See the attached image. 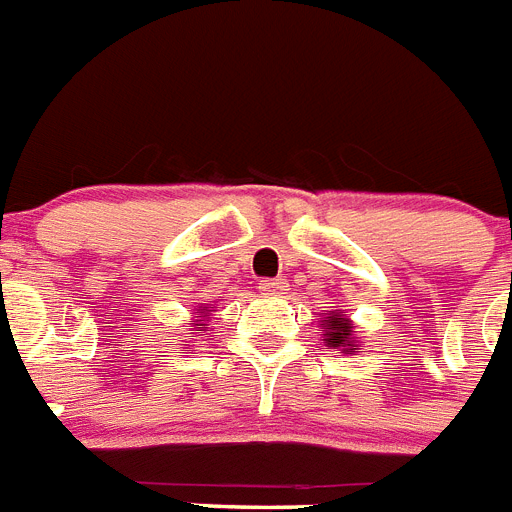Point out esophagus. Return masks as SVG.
<instances>
[{"instance_id":"1","label":"esophagus","mask_w":512,"mask_h":512,"mask_svg":"<svg viewBox=\"0 0 512 512\" xmlns=\"http://www.w3.org/2000/svg\"><path fill=\"white\" fill-rule=\"evenodd\" d=\"M286 281L283 278H268V281L260 283V291L265 293V296H281L283 291H286Z\"/></svg>"}]
</instances>
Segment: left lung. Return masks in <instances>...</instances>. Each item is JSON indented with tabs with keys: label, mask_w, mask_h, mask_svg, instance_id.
<instances>
[{
	"label": "left lung",
	"mask_w": 512,
	"mask_h": 512,
	"mask_svg": "<svg viewBox=\"0 0 512 512\" xmlns=\"http://www.w3.org/2000/svg\"><path fill=\"white\" fill-rule=\"evenodd\" d=\"M324 330H327V345H332V348H345V350H350V353H353V350H358L353 345V337H350V324H348V319H342L340 314H332L330 319H327V327H324Z\"/></svg>",
	"instance_id": "left-lung-1"
}]
</instances>
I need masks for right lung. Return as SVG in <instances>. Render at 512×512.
<instances>
[{
    "label": "right lung",
    "mask_w": 512,
    "mask_h": 512,
    "mask_svg": "<svg viewBox=\"0 0 512 512\" xmlns=\"http://www.w3.org/2000/svg\"><path fill=\"white\" fill-rule=\"evenodd\" d=\"M198 322H203V319H198ZM198 327H201V324H198Z\"/></svg>",
    "instance_id": "right-lung-1"
}]
</instances>
